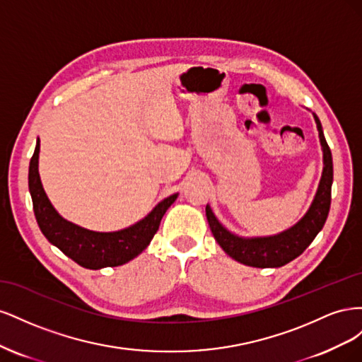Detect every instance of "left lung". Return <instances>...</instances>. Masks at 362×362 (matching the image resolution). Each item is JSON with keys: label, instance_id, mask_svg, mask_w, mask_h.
<instances>
[{"label": "left lung", "instance_id": "obj_1", "mask_svg": "<svg viewBox=\"0 0 362 362\" xmlns=\"http://www.w3.org/2000/svg\"><path fill=\"white\" fill-rule=\"evenodd\" d=\"M315 117L317 129H319V137L323 146V175L320 180L319 190L314 198V202L308 213L305 214L302 221L294 225L288 231L282 233L275 237L264 238H240L218 223L216 216L213 214L211 208L206 205L205 213L208 223H210L211 233L216 242L226 254L234 258L242 264L252 267H281L287 262L298 258L302 252L311 245L315 235L320 233L323 228L327 213L331 208V187L334 180V166H332V154L331 149L326 144L323 136V129L319 117Z\"/></svg>", "mask_w": 362, "mask_h": 362}]
</instances>
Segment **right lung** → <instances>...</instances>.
<instances>
[{"mask_svg":"<svg viewBox=\"0 0 362 362\" xmlns=\"http://www.w3.org/2000/svg\"><path fill=\"white\" fill-rule=\"evenodd\" d=\"M39 140L35 154L30 160L28 189L33 199V210L40 231L49 243L57 246L64 255L86 269L116 267L136 258L154 238L161 217L175 202L178 194H172L160 202L144 221L117 233H93L64 221L48 201L43 192L37 170Z\"/></svg>","mask_w":362,"mask_h":362,"instance_id":"1","label":"right lung"}]
</instances>
